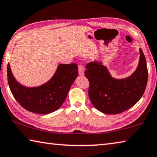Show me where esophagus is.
Masks as SVG:
<instances>
[{
  "label": "esophagus",
  "mask_w": 157,
  "mask_h": 157,
  "mask_svg": "<svg viewBox=\"0 0 157 157\" xmlns=\"http://www.w3.org/2000/svg\"><path fill=\"white\" fill-rule=\"evenodd\" d=\"M78 71H79V75H84V67L82 64H79L78 66Z\"/></svg>",
  "instance_id": "1"
}]
</instances>
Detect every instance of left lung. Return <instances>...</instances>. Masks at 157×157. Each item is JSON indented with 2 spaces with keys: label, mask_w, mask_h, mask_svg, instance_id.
Segmentation results:
<instances>
[{
  "label": "left lung",
  "mask_w": 157,
  "mask_h": 157,
  "mask_svg": "<svg viewBox=\"0 0 157 157\" xmlns=\"http://www.w3.org/2000/svg\"><path fill=\"white\" fill-rule=\"evenodd\" d=\"M140 57L135 72L124 79L113 78L101 62L88 63L85 76L89 81L88 96L96 109L106 114H119L133 106L143 96L147 82L146 59Z\"/></svg>",
  "instance_id": "8db88e82"
}]
</instances>
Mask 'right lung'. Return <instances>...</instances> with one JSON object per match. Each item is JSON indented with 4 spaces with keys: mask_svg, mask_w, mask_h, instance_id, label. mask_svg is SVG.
I'll return each instance as SVG.
<instances>
[{
    "mask_svg": "<svg viewBox=\"0 0 157 157\" xmlns=\"http://www.w3.org/2000/svg\"><path fill=\"white\" fill-rule=\"evenodd\" d=\"M78 75L75 63L61 64L47 83L30 88L19 84L11 73L10 64L7 65L8 84L14 98L25 109L37 114H49L59 109Z\"/></svg>",
    "mask_w": 157,
    "mask_h": 157,
    "instance_id": "obj_1",
    "label": "right lung"
}]
</instances>
